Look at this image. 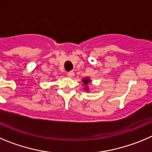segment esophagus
<instances>
[{"label": "esophagus", "instance_id": "esophagus-1", "mask_svg": "<svg viewBox=\"0 0 152 152\" xmlns=\"http://www.w3.org/2000/svg\"><path fill=\"white\" fill-rule=\"evenodd\" d=\"M67 76L69 78H73L74 76V72L73 71H70L69 73H67Z\"/></svg>", "mask_w": 152, "mask_h": 152}]
</instances>
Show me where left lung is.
I'll list each match as a JSON object with an SVG mask.
<instances>
[{"mask_svg":"<svg viewBox=\"0 0 152 152\" xmlns=\"http://www.w3.org/2000/svg\"><path fill=\"white\" fill-rule=\"evenodd\" d=\"M82 81H83V89L85 90L86 91H89V88H88V84L91 83V79H90L89 77H85L82 79Z\"/></svg>","mask_w":152,"mask_h":152,"instance_id":"1","label":"left lung"}]
</instances>
